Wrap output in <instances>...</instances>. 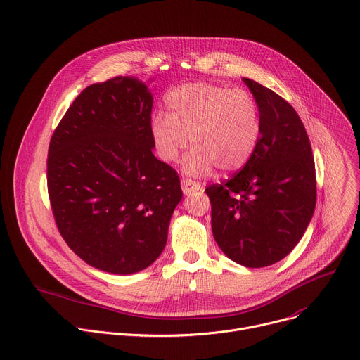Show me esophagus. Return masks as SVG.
Instances as JSON below:
<instances>
[{"label":"esophagus","instance_id":"esophagus-1","mask_svg":"<svg viewBox=\"0 0 360 360\" xmlns=\"http://www.w3.org/2000/svg\"><path fill=\"white\" fill-rule=\"evenodd\" d=\"M181 186H182V191L185 195H191L192 192H197V191H201L202 186L198 181H193L191 178H182L181 179Z\"/></svg>","mask_w":360,"mask_h":360}]
</instances>
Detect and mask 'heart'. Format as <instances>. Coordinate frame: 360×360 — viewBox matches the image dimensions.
<instances>
[{
    "mask_svg": "<svg viewBox=\"0 0 360 360\" xmlns=\"http://www.w3.org/2000/svg\"><path fill=\"white\" fill-rule=\"evenodd\" d=\"M167 115H156L150 136L158 156L167 163L184 160L189 175H207L215 167L222 172L241 169L251 159L261 138V110L245 89L212 83H186L165 96Z\"/></svg>",
    "mask_w": 360,
    "mask_h": 360,
    "instance_id": "1",
    "label": "heart"
}]
</instances>
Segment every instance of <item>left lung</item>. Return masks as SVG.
Returning <instances> with one entry per match:
<instances>
[{
	"mask_svg": "<svg viewBox=\"0 0 360 360\" xmlns=\"http://www.w3.org/2000/svg\"><path fill=\"white\" fill-rule=\"evenodd\" d=\"M261 110V138L230 179L207 186L212 234L226 257L259 269L297 245L316 207V168L302 119L276 91L243 79Z\"/></svg>",
	"mask_w": 360,
	"mask_h": 360,
	"instance_id": "8db88e82",
	"label": "left lung"
}]
</instances>
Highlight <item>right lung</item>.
I'll use <instances>...</instances> for the list:
<instances>
[{
  "label": "right lung",
  "mask_w": 360,
  "mask_h": 360,
  "mask_svg": "<svg viewBox=\"0 0 360 360\" xmlns=\"http://www.w3.org/2000/svg\"><path fill=\"white\" fill-rule=\"evenodd\" d=\"M148 87L113 77L86 87L49 146L47 189L63 240L94 269L138 273L160 255L175 207L178 172L152 153Z\"/></svg>",
  "instance_id": "right-lung-1"
}]
</instances>
